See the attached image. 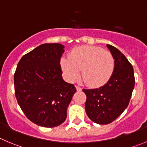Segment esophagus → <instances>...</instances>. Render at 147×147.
Masks as SVG:
<instances>
[{
	"mask_svg": "<svg viewBox=\"0 0 147 147\" xmlns=\"http://www.w3.org/2000/svg\"><path fill=\"white\" fill-rule=\"evenodd\" d=\"M76 89L78 91H81L82 90V88L80 87H79V86H76Z\"/></svg>",
	"mask_w": 147,
	"mask_h": 147,
	"instance_id": "esophagus-1",
	"label": "esophagus"
}]
</instances>
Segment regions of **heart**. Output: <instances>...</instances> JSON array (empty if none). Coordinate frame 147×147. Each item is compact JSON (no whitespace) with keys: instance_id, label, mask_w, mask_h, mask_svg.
<instances>
[{"instance_id":"heart-1","label":"heart","mask_w":147,"mask_h":147,"mask_svg":"<svg viewBox=\"0 0 147 147\" xmlns=\"http://www.w3.org/2000/svg\"><path fill=\"white\" fill-rule=\"evenodd\" d=\"M60 65L67 79L75 82L80 76L91 87L105 86L115 70L112 53L99 46H81L72 49L69 57H62Z\"/></svg>"}]
</instances>
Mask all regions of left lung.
Wrapping results in <instances>:
<instances>
[{
	"instance_id": "obj_1",
	"label": "left lung",
	"mask_w": 147,
	"mask_h": 147,
	"mask_svg": "<svg viewBox=\"0 0 147 147\" xmlns=\"http://www.w3.org/2000/svg\"><path fill=\"white\" fill-rule=\"evenodd\" d=\"M107 47L115 59L112 78L98 88L83 90L87 96L85 108L88 117L100 125L112 123L124 112L135 85L134 69L127 59L114 46L107 44Z\"/></svg>"
}]
</instances>
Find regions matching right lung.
Here are the masks:
<instances>
[{"instance_id":"obj_1","label":"right lung","mask_w":147,"mask_h":147,"mask_svg":"<svg viewBox=\"0 0 147 147\" xmlns=\"http://www.w3.org/2000/svg\"><path fill=\"white\" fill-rule=\"evenodd\" d=\"M64 52L60 43L40 45L22 57L15 72L18 104L30 121L42 127H56L65 121L76 92L75 86L61 76Z\"/></svg>"}]
</instances>
